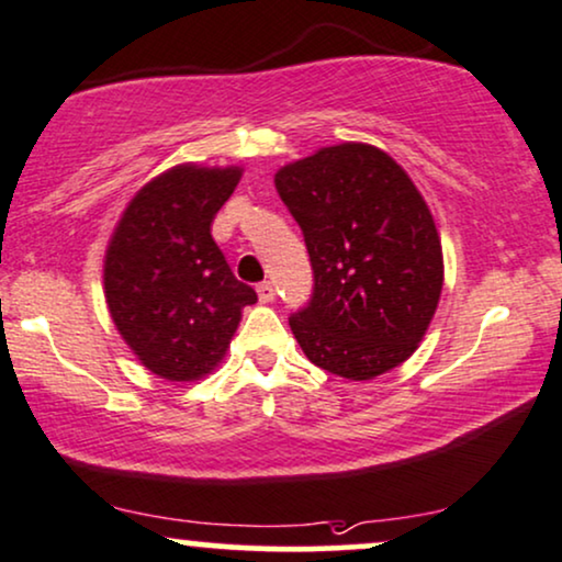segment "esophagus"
I'll list each match as a JSON object with an SVG mask.
<instances>
[{
	"instance_id": "34e87169",
	"label": "esophagus",
	"mask_w": 562,
	"mask_h": 562,
	"mask_svg": "<svg viewBox=\"0 0 562 562\" xmlns=\"http://www.w3.org/2000/svg\"><path fill=\"white\" fill-rule=\"evenodd\" d=\"M258 300L260 302H273L276 300V286L270 281H262V283H258Z\"/></svg>"
}]
</instances>
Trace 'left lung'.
Instances as JSON below:
<instances>
[{"label":"left lung","mask_w":562,"mask_h":562,"mask_svg":"<svg viewBox=\"0 0 562 562\" xmlns=\"http://www.w3.org/2000/svg\"><path fill=\"white\" fill-rule=\"evenodd\" d=\"M276 190L313 262V296L289 317L310 362L346 380L406 362L442 292L438 228L406 171L341 143L283 166Z\"/></svg>","instance_id":"8db88e82"}]
</instances>
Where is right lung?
<instances>
[{
	"label": "right lung",
	"instance_id": "1",
	"mask_svg": "<svg viewBox=\"0 0 562 562\" xmlns=\"http://www.w3.org/2000/svg\"><path fill=\"white\" fill-rule=\"evenodd\" d=\"M239 177L237 166H175L130 200L109 241V313L158 378L184 383L207 375L224 359L241 307L258 302L211 237Z\"/></svg>",
	"mask_w": 562,
	"mask_h": 562
}]
</instances>
